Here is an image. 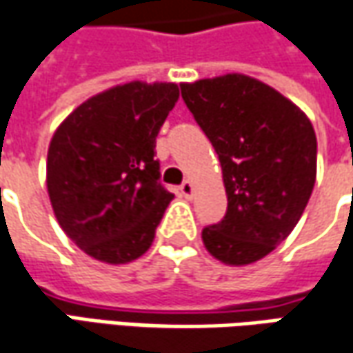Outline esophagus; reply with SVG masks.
I'll use <instances>...</instances> for the list:
<instances>
[{"label": "esophagus", "mask_w": 353, "mask_h": 353, "mask_svg": "<svg viewBox=\"0 0 353 353\" xmlns=\"http://www.w3.org/2000/svg\"><path fill=\"white\" fill-rule=\"evenodd\" d=\"M179 193H181L183 197H188V199H190V197L193 195V183H192V181H183V183L179 185Z\"/></svg>", "instance_id": "esophagus-1"}]
</instances>
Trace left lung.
<instances>
[{"mask_svg": "<svg viewBox=\"0 0 353 353\" xmlns=\"http://www.w3.org/2000/svg\"><path fill=\"white\" fill-rule=\"evenodd\" d=\"M179 88L219 156L227 192V213L201 231L203 245L225 265H251L304 213L316 181L314 128L296 104L245 74Z\"/></svg>", "mask_w": 353, "mask_h": 353, "instance_id": "left-lung-1", "label": "left lung"}]
</instances>
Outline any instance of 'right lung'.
Returning <instances> with one entry per match:
<instances>
[{
    "label": "right lung",
    "instance_id": "right-lung-1",
    "mask_svg": "<svg viewBox=\"0 0 353 353\" xmlns=\"http://www.w3.org/2000/svg\"><path fill=\"white\" fill-rule=\"evenodd\" d=\"M177 99L174 83L132 81L83 102L54 130L47 192L59 225L88 256L126 265L150 249L174 199L154 156Z\"/></svg>",
    "mask_w": 353,
    "mask_h": 353
}]
</instances>
